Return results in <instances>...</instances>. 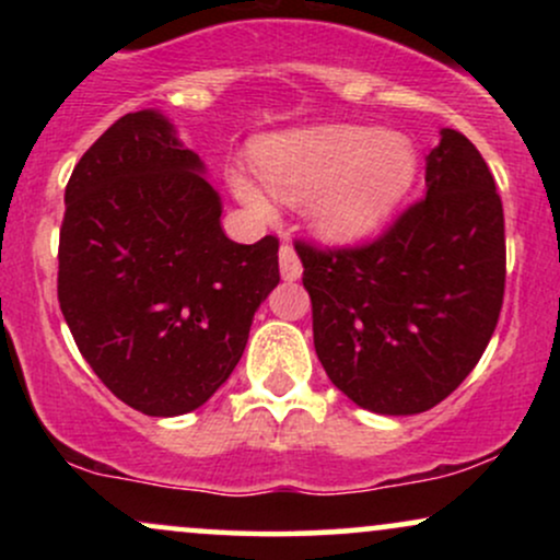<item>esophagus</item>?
I'll return each instance as SVG.
<instances>
[{
	"mask_svg": "<svg viewBox=\"0 0 560 560\" xmlns=\"http://www.w3.org/2000/svg\"><path fill=\"white\" fill-rule=\"evenodd\" d=\"M279 268H281V279L284 281H294L302 276V262L298 258V253H294L292 244H281Z\"/></svg>",
	"mask_w": 560,
	"mask_h": 560,
	"instance_id": "34e87169",
	"label": "esophagus"
}]
</instances>
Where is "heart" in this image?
Returning <instances> with one entry per match:
<instances>
[{
	"label": "heart",
	"instance_id": "1",
	"mask_svg": "<svg viewBox=\"0 0 560 560\" xmlns=\"http://www.w3.org/2000/svg\"><path fill=\"white\" fill-rule=\"evenodd\" d=\"M260 173L287 202L307 197V221L320 240L361 242L387 223L419 173L405 133L376 126H313L273 133L255 150ZM234 195L271 213V191L253 173L231 171Z\"/></svg>",
	"mask_w": 560,
	"mask_h": 560
}]
</instances>
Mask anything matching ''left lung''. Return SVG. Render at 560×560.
Listing matches in <instances>:
<instances>
[{
    "label": "left lung",
    "instance_id": "left-lung-1",
    "mask_svg": "<svg viewBox=\"0 0 560 560\" xmlns=\"http://www.w3.org/2000/svg\"><path fill=\"white\" fill-rule=\"evenodd\" d=\"M294 249L318 361L365 410L434 408L490 345L505 289L503 202L485 158L453 128L427 155V197L387 234L363 247Z\"/></svg>",
    "mask_w": 560,
    "mask_h": 560
}]
</instances>
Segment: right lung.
I'll list each match as a JSON object with an SVG mask.
<instances>
[{"label": "right lung", "mask_w": 560, "mask_h": 560, "mask_svg": "<svg viewBox=\"0 0 560 560\" xmlns=\"http://www.w3.org/2000/svg\"><path fill=\"white\" fill-rule=\"evenodd\" d=\"M202 173L163 113L139 110L83 152L66 186L62 316L102 384L160 419L213 397L279 284V240L231 242Z\"/></svg>", "instance_id": "obj_1"}]
</instances>
